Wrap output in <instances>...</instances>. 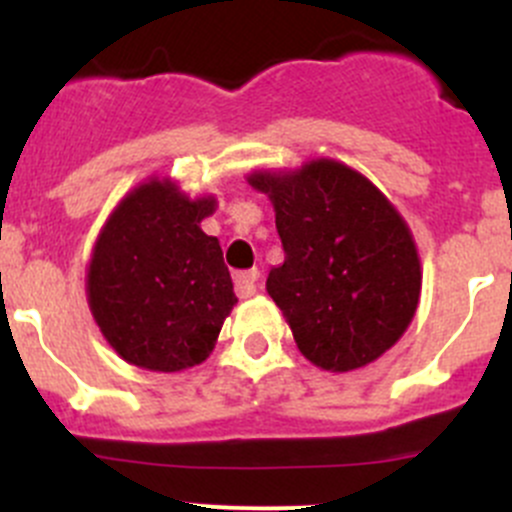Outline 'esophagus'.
<instances>
[{"label":"esophagus","instance_id":"1","mask_svg":"<svg viewBox=\"0 0 512 512\" xmlns=\"http://www.w3.org/2000/svg\"><path fill=\"white\" fill-rule=\"evenodd\" d=\"M257 280H260V270L257 267H252V270H242V272H235V292L237 297H252L257 289Z\"/></svg>","mask_w":512,"mask_h":512}]
</instances>
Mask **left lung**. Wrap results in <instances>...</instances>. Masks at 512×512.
I'll use <instances>...</instances> for the list:
<instances>
[{
  "label": "left lung",
  "instance_id": "obj_1",
  "mask_svg": "<svg viewBox=\"0 0 512 512\" xmlns=\"http://www.w3.org/2000/svg\"><path fill=\"white\" fill-rule=\"evenodd\" d=\"M250 183L275 205L285 262L267 275V294L299 352L327 371H352L394 347L421 294L416 245L394 205L334 160Z\"/></svg>",
  "mask_w": 512,
  "mask_h": 512
}]
</instances>
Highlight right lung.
Returning a JSON list of instances; mask_svg holds the SVG:
<instances>
[{
	"label": "right lung",
	"mask_w": 512,
	"mask_h": 512,
	"mask_svg": "<svg viewBox=\"0 0 512 512\" xmlns=\"http://www.w3.org/2000/svg\"><path fill=\"white\" fill-rule=\"evenodd\" d=\"M213 210V198L188 200L170 180H153L103 227L89 267V304L128 364L180 371L213 352L237 302L218 237L200 230Z\"/></svg>",
	"instance_id": "right-lung-1"
}]
</instances>
